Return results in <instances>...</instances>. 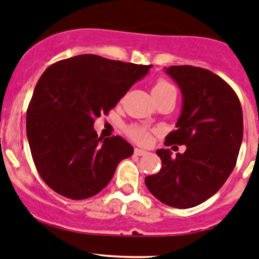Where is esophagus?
Masks as SVG:
<instances>
[{"instance_id":"1","label":"esophagus","mask_w":259,"mask_h":259,"mask_svg":"<svg viewBox=\"0 0 259 259\" xmlns=\"http://www.w3.org/2000/svg\"><path fill=\"white\" fill-rule=\"evenodd\" d=\"M134 152H135V155H138V156H144L147 153V151H145V150H141V149H135Z\"/></svg>"}]
</instances>
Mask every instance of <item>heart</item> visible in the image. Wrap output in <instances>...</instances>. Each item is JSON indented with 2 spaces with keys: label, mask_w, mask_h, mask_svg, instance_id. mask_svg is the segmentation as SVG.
Listing matches in <instances>:
<instances>
[{
  "label": "heart",
  "mask_w": 259,
  "mask_h": 259,
  "mask_svg": "<svg viewBox=\"0 0 259 259\" xmlns=\"http://www.w3.org/2000/svg\"><path fill=\"white\" fill-rule=\"evenodd\" d=\"M167 93H176L175 87L166 79H158L152 88V95H167ZM126 133L133 140L139 144H149L151 140V134L147 130V127L143 125H130L126 127Z\"/></svg>",
  "instance_id": "b5f03b06"
}]
</instances>
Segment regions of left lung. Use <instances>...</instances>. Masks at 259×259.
Instances as JSON below:
<instances>
[{"label":"left lung","mask_w":259,"mask_h":259,"mask_svg":"<svg viewBox=\"0 0 259 259\" xmlns=\"http://www.w3.org/2000/svg\"><path fill=\"white\" fill-rule=\"evenodd\" d=\"M164 71L183 96L177 130L164 144L187 149L176 157L168 149L157 150L162 167L145 184L166 205L188 209L212 197L235 168L243 138L242 108L235 91L211 71L189 65Z\"/></svg>","instance_id":"obj_1"}]
</instances>
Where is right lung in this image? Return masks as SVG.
Returning a JSON list of instances; mask_svg holds the SVG:
<instances>
[{
  "mask_svg": "<svg viewBox=\"0 0 259 259\" xmlns=\"http://www.w3.org/2000/svg\"><path fill=\"white\" fill-rule=\"evenodd\" d=\"M151 65L92 54L55 62L44 71L27 110V138L42 181L81 200L109 183L134 149L121 136L98 138L95 119L108 114Z\"/></svg>",
  "mask_w": 259,
  "mask_h": 259,
  "instance_id": "add662e5",
  "label": "right lung"
}]
</instances>
